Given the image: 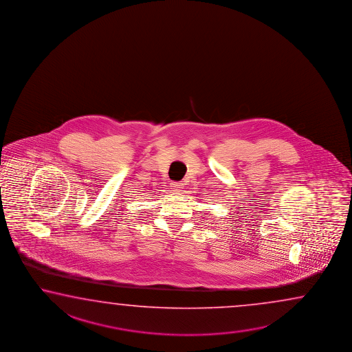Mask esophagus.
<instances>
[{"label":"esophagus","instance_id":"34e87169","mask_svg":"<svg viewBox=\"0 0 352 352\" xmlns=\"http://www.w3.org/2000/svg\"><path fill=\"white\" fill-rule=\"evenodd\" d=\"M170 187H172L173 190L174 192H177V193H179L182 192V189H183V184L182 183H178V182H173L172 184H170Z\"/></svg>","mask_w":352,"mask_h":352}]
</instances>
